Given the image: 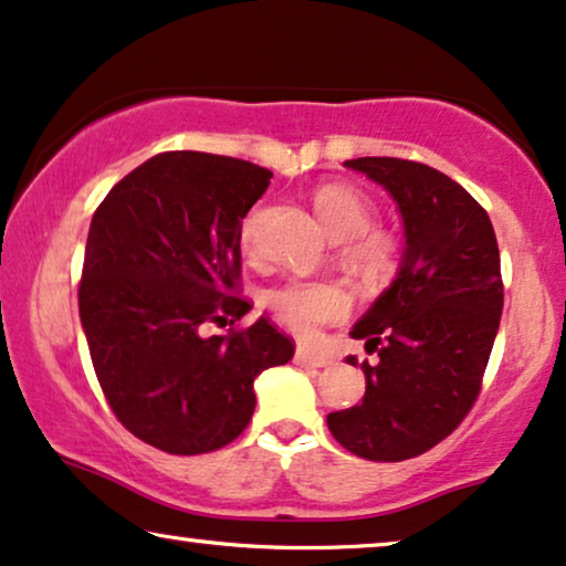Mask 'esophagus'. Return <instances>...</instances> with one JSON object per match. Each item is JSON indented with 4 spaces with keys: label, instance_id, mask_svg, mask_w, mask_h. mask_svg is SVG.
<instances>
[{
    "label": "esophagus",
    "instance_id": "esophagus-1",
    "mask_svg": "<svg viewBox=\"0 0 566 566\" xmlns=\"http://www.w3.org/2000/svg\"><path fill=\"white\" fill-rule=\"evenodd\" d=\"M295 361H297V365H307V367H326L328 357H326V354H321V352L307 349V346H297Z\"/></svg>",
    "mask_w": 566,
    "mask_h": 566
}]
</instances>
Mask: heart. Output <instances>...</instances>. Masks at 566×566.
I'll list each match as a JSON object with an SVG mask.
<instances>
[{"label":"heart","instance_id":"b5f03b06","mask_svg":"<svg viewBox=\"0 0 566 566\" xmlns=\"http://www.w3.org/2000/svg\"><path fill=\"white\" fill-rule=\"evenodd\" d=\"M315 214L334 240H344V255L365 276L380 279L396 266L398 243L386 230H370L375 207L365 193L346 184L321 186L313 193ZM240 248L255 251V212L240 222ZM263 305L271 315L300 336H313L326 323L342 321L349 311V295L336 282H305L287 279L263 292Z\"/></svg>","mask_w":566,"mask_h":566}]
</instances>
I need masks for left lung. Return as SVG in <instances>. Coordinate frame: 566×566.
<instances>
[{"label":"left lung","instance_id":"1","mask_svg":"<svg viewBox=\"0 0 566 566\" xmlns=\"http://www.w3.org/2000/svg\"><path fill=\"white\" fill-rule=\"evenodd\" d=\"M346 168L394 196L406 251L396 282L352 331L378 354L361 361L365 398L326 421L349 453L398 463L446 440L476 403L502 318L500 248L486 209L446 172L398 157Z\"/></svg>","mask_w":566,"mask_h":566}]
</instances>
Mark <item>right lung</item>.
Here are the masks:
<instances>
[{
  "mask_svg": "<svg viewBox=\"0 0 566 566\" xmlns=\"http://www.w3.org/2000/svg\"><path fill=\"white\" fill-rule=\"evenodd\" d=\"M271 170L207 153H160L111 188L90 222L80 318L111 411L170 455L230 446L255 409L253 380L295 342L240 292V220ZM205 322L230 325L201 337Z\"/></svg>",
  "mask_w": 566,
  "mask_h": 566,
  "instance_id": "obj_1",
  "label": "right lung"
}]
</instances>
